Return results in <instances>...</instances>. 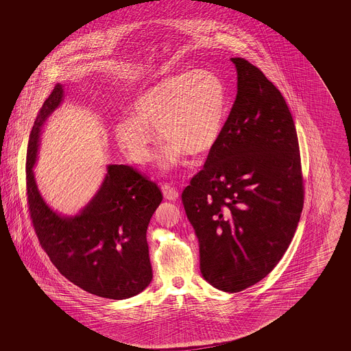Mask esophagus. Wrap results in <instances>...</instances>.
<instances>
[{
	"label": "esophagus",
	"mask_w": 351,
	"mask_h": 351,
	"mask_svg": "<svg viewBox=\"0 0 351 351\" xmlns=\"http://www.w3.org/2000/svg\"><path fill=\"white\" fill-rule=\"evenodd\" d=\"M162 191H163V197L169 201H176L179 198V191L175 189L173 186H171L169 184H165L162 186Z\"/></svg>",
	"instance_id": "obj_1"
}]
</instances>
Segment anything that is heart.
Wrapping results in <instances>:
<instances>
[{"label":"heart","mask_w":351,"mask_h":351,"mask_svg":"<svg viewBox=\"0 0 351 351\" xmlns=\"http://www.w3.org/2000/svg\"><path fill=\"white\" fill-rule=\"evenodd\" d=\"M228 95L219 75L210 71L167 75L136 96L134 116L114 126L118 147L128 160L145 165L154 157L156 132L169 144L160 154V167L179 166L184 156L213 150L226 119Z\"/></svg>","instance_id":"b5f03b06"}]
</instances>
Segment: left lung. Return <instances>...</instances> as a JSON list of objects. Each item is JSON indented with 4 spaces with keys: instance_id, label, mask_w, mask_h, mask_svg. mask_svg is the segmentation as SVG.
Here are the masks:
<instances>
[{
    "instance_id": "8db88e82",
    "label": "left lung",
    "mask_w": 351,
    "mask_h": 351,
    "mask_svg": "<svg viewBox=\"0 0 351 351\" xmlns=\"http://www.w3.org/2000/svg\"><path fill=\"white\" fill-rule=\"evenodd\" d=\"M237 97L202 171L182 191L203 278L223 292L264 279L287 251L304 204L298 134L280 91L242 58Z\"/></svg>"
}]
</instances>
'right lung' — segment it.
<instances>
[{"mask_svg": "<svg viewBox=\"0 0 351 351\" xmlns=\"http://www.w3.org/2000/svg\"><path fill=\"white\" fill-rule=\"evenodd\" d=\"M63 99V85L56 84L28 141L27 194L34 230L51 263L75 286L110 300L136 296L153 278L147 229L162 193L132 167L108 165L100 188L80 213L53 211L38 191L33 167L43 125Z\"/></svg>", "mask_w": 351, "mask_h": 351, "instance_id": "right-lung-1", "label": "right lung"}]
</instances>
